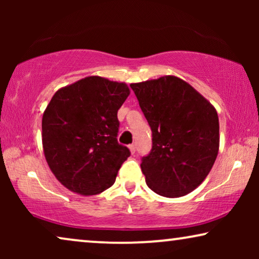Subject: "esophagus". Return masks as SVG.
<instances>
[{"instance_id": "34e87169", "label": "esophagus", "mask_w": 259, "mask_h": 259, "mask_svg": "<svg viewBox=\"0 0 259 259\" xmlns=\"http://www.w3.org/2000/svg\"><path fill=\"white\" fill-rule=\"evenodd\" d=\"M128 148H130V151H131V153H132V154H134V153H136V145H130V146H128Z\"/></svg>"}]
</instances>
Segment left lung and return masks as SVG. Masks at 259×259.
I'll return each mask as SVG.
<instances>
[{"label": "left lung", "instance_id": "left-lung-1", "mask_svg": "<svg viewBox=\"0 0 259 259\" xmlns=\"http://www.w3.org/2000/svg\"><path fill=\"white\" fill-rule=\"evenodd\" d=\"M152 130V150L141 161L150 189L177 198L197 189L219 150L215 108L180 77L165 75L131 83Z\"/></svg>", "mask_w": 259, "mask_h": 259}]
</instances>
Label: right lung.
<instances>
[{
	"label": "right lung",
	"instance_id": "right-lung-1",
	"mask_svg": "<svg viewBox=\"0 0 259 259\" xmlns=\"http://www.w3.org/2000/svg\"><path fill=\"white\" fill-rule=\"evenodd\" d=\"M125 82L87 76L60 88L42 116V146L56 179L72 192L94 196L115 182L130 150L116 140Z\"/></svg>",
	"mask_w": 259,
	"mask_h": 259
}]
</instances>
